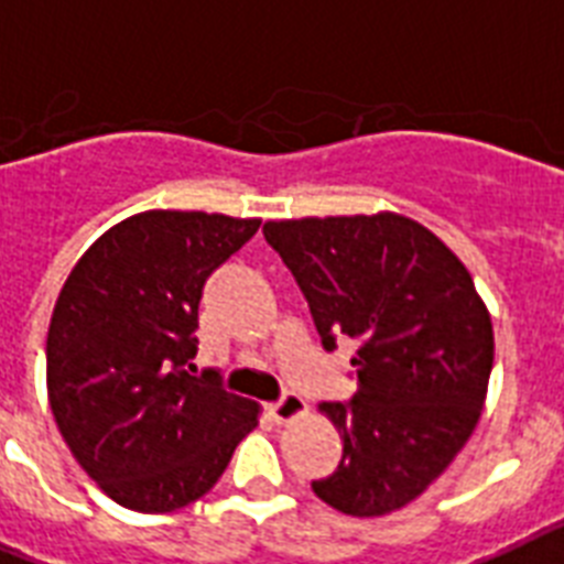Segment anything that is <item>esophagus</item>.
Returning a JSON list of instances; mask_svg holds the SVG:
<instances>
[{
  "instance_id": "obj_1",
  "label": "esophagus",
  "mask_w": 564,
  "mask_h": 564,
  "mask_svg": "<svg viewBox=\"0 0 564 564\" xmlns=\"http://www.w3.org/2000/svg\"><path fill=\"white\" fill-rule=\"evenodd\" d=\"M301 414H306V402L304 397H297V393H283L281 400L269 405V416H272L278 425L292 423V420H297Z\"/></svg>"
}]
</instances>
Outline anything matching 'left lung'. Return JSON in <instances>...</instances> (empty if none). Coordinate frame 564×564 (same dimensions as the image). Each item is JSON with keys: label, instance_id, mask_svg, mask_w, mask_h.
<instances>
[{"label": "left lung", "instance_id": "left-lung-1", "mask_svg": "<svg viewBox=\"0 0 564 564\" xmlns=\"http://www.w3.org/2000/svg\"><path fill=\"white\" fill-rule=\"evenodd\" d=\"M263 237L295 274L324 350L356 341L350 402L322 411L345 441L324 505L386 516L441 478L487 400L492 322L446 242L400 214L278 219Z\"/></svg>", "mask_w": 564, "mask_h": 564}]
</instances>
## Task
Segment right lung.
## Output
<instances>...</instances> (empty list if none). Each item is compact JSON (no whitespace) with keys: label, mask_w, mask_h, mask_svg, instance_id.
<instances>
[{"label":"right lung","mask_w":564,"mask_h":564,"mask_svg":"<svg viewBox=\"0 0 564 564\" xmlns=\"http://www.w3.org/2000/svg\"><path fill=\"white\" fill-rule=\"evenodd\" d=\"M258 228L144 210L91 242L59 290L45 341L52 414L77 464L127 510L203 498L258 425V402L194 365L205 281Z\"/></svg>","instance_id":"obj_1"}]
</instances>
